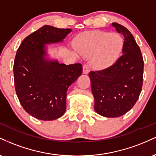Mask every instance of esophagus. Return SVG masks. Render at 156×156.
<instances>
[{
  "mask_svg": "<svg viewBox=\"0 0 156 156\" xmlns=\"http://www.w3.org/2000/svg\"><path fill=\"white\" fill-rule=\"evenodd\" d=\"M89 67H88V66L87 65H83V74H86V75H87V74H89Z\"/></svg>",
  "mask_w": 156,
  "mask_h": 156,
  "instance_id": "1",
  "label": "esophagus"
}]
</instances>
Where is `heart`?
Masks as SVG:
<instances>
[{
    "instance_id": "b5f03b06",
    "label": "heart",
    "mask_w": 156,
    "mask_h": 156,
    "mask_svg": "<svg viewBox=\"0 0 156 156\" xmlns=\"http://www.w3.org/2000/svg\"><path fill=\"white\" fill-rule=\"evenodd\" d=\"M75 47L82 56L90 58L94 69L103 70L112 67L122 51V38L117 34L91 31L81 34L75 41Z\"/></svg>"
}]
</instances>
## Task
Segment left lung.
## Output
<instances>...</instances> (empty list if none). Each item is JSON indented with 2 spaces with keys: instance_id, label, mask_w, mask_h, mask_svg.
<instances>
[{
  "instance_id": "obj_1",
  "label": "left lung",
  "mask_w": 156,
  "mask_h": 156,
  "mask_svg": "<svg viewBox=\"0 0 156 156\" xmlns=\"http://www.w3.org/2000/svg\"><path fill=\"white\" fill-rule=\"evenodd\" d=\"M112 26L123 37L122 55L112 67L89 74L94 111L109 118L121 117L133 108L141 92L144 69L140 48L131 33L117 23Z\"/></svg>"
}]
</instances>
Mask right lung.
Returning <instances> with one entry per match:
<instances>
[{"label": "right lung", "instance_id": "1", "mask_svg": "<svg viewBox=\"0 0 156 156\" xmlns=\"http://www.w3.org/2000/svg\"><path fill=\"white\" fill-rule=\"evenodd\" d=\"M71 31L44 26L28 36L17 51L13 68L17 96L25 111L40 120L64 115L67 89L82 74L81 64H61L48 52V45L63 42Z\"/></svg>", "mask_w": 156, "mask_h": 156}]
</instances>
